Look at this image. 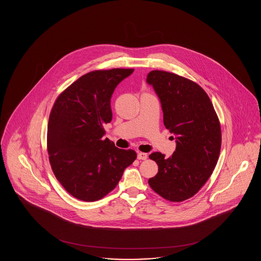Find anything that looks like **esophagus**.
Here are the masks:
<instances>
[{
  "instance_id": "obj_1",
  "label": "esophagus",
  "mask_w": 261,
  "mask_h": 261,
  "mask_svg": "<svg viewBox=\"0 0 261 261\" xmlns=\"http://www.w3.org/2000/svg\"><path fill=\"white\" fill-rule=\"evenodd\" d=\"M138 160H142V161H146L148 159V154L145 153V152H138V155H137Z\"/></svg>"
}]
</instances>
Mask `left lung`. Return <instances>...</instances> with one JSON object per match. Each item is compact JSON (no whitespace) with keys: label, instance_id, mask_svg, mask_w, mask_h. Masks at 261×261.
<instances>
[{"label":"left lung","instance_id":"8db88e82","mask_svg":"<svg viewBox=\"0 0 261 261\" xmlns=\"http://www.w3.org/2000/svg\"><path fill=\"white\" fill-rule=\"evenodd\" d=\"M162 103L163 123L173 134L176 149L166 159L149 154L159 165L150 188L170 201L196 195L214 170L221 149V129L211 99L203 89L182 76L152 70L147 77Z\"/></svg>","mask_w":261,"mask_h":261}]
</instances>
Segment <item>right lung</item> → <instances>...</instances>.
Masks as SVG:
<instances>
[{"mask_svg":"<svg viewBox=\"0 0 261 261\" xmlns=\"http://www.w3.org/2000/svg\"><path fill=\"white\" fill-rule=\"evenodd\" d=\"M133 71L113 68L83 75L62 92L51 109L47 137L50 166L76 199L103 198L136 160L135 150L118 149L103 138V126L112 119V94Z\"/></svg>","mask_w":261,"mask_h":261,"instance_id":"right-lung-1","label":"right lung"}]
</instances>
